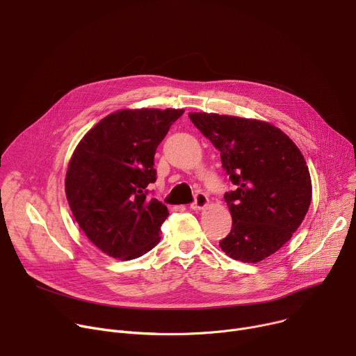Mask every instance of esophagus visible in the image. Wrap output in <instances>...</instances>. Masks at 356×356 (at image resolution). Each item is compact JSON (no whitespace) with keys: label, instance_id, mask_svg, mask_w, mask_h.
Here are the masks:
<instances>
[{"label":"esophagus","instance_id":"1","mask_svg":"<svg viewBox=\"0 0 356 356\" xmlns=\"http://www.w3.org/2000/svg\"><path fill=\"white\" fill-rule=\"evenodd\" d=\"M207 203H209V196L206 195V193L199 191L197 195L195 196V202L190 204V207L193 210H202V209H204L207 206Z\"/></svg>","mask_w":356,"mask_h":356}]
</instances>
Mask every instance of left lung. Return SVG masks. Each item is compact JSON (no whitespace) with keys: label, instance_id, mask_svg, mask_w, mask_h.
Listing matches in <instances>:
<instances>
[{"label":"left lung","instance_id":"8db88e82","mask_svg":"<svg viewBox=\"0 0 356 356\" xmlns=\"http://www.w3.org/2000/svg\"><path fill=\"white\" fill-rule=\"evenodd\" d=\"M188 118L220 152L236 187L224 195L233 225L221 250L243 263L264 260L293 237L309 209L312 186L304 156L267 122L204 112Z\"/></svg>","mask_w":356,"mask_h":356}]
</instances>
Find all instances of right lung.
<instances>
[{
    "label": "right lung",
    "mask_w": 356,
    "mask_h": 356,
    "mask_svg": "<svg viewBox=\"0 0 356 356\" xmlns=\"http://www.w3.org/2000/svg\"><path fill=\"white\" fill-rule=\"evenodd\" d=\"M184 109L119 111L96 123L76 146L65 179L72 214L105 254L134 260L160 240L168 207L149 199L154 153Z\"/></svg>",
    "instance_id": "right-lung-1"
}]
</instances>
